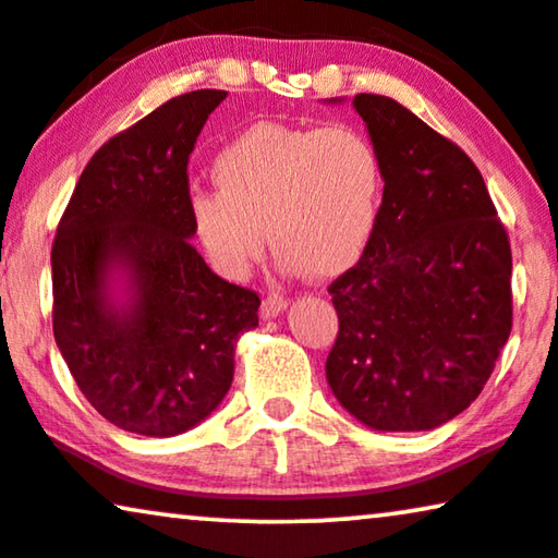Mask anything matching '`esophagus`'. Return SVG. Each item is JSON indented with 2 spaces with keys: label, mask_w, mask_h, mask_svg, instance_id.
<instances>
[{
  "label": "esophagus",
  "mask_w": 558,
  "mask_h": 558,
  "mask_svg": "<svg viewBox=\"0 0 558 558\" xmlns=\"http://www.w3.org/2000/svg\"><path fill=\"white\" fill-rule=\"evenodd\" d=\"M288 308V298H282L278 293H270L263 298V305H260V316L263 318H272L278 316V313H282Z\"/></svg>",
  "instance_id": "obj_1"
}]
</instances>
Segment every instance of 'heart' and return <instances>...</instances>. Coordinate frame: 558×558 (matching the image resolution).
Here are the masks:
<instances>
[{"mask_svg":"<svg viewBox=\"0 0 558 558\" xmlns=\"http://www.w3.org/2000/svg\"><path fill=\"white\" fill-rule=\"evenodd\" d=\"M219 192H194L190 215L209 260L245 276L268 234L290 272L349 270L379 219L384 167L374 141L349 123L295 129L255 123L211 163Z\"/></svg>","mask_w":558,"mask_h":558,"instance_id":"heart-1","label":"heart"}]
</instances>
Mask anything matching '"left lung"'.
<instances>
[{
    "instance_id": "1",
    "label": "left lung",
    "mask_w": 558,
    "mask_h": 558,
    "mask_svg": "<svg viewBox=\"0 0 558 558\" xmlns=\"http://www.w3.org/2000/svg\"><path fill=\"white\" fill-rule=\"evenodd\" d=\"M381 156L379 219L328 286L336 399L381 433L435 429L475 402L513 326L511 242L473 159L397 100L359 93Z\"/></svg>"
}]
</instances>
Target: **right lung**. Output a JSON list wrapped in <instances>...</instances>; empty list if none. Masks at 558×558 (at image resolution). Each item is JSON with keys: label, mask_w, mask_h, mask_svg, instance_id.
<instances>
[{"label": "right lung", "mask_w": 558, "mask_h": 558, "mask_svg": "<svg viewBox=\"0 0 558 558\" xmlns=\"http://www.w3.org/2000/svg\"><path fill=\"white\" fill-rule=\"evenodd\" d=\"M227 90H192L93 154L52 242V333L77 389L125 433L171 437L209 417L260 295L209 270L192 245L186 163ZM130 272V303L107 272Z\"/></svg>", "instance_id": "add662e5"}]
</instances>
